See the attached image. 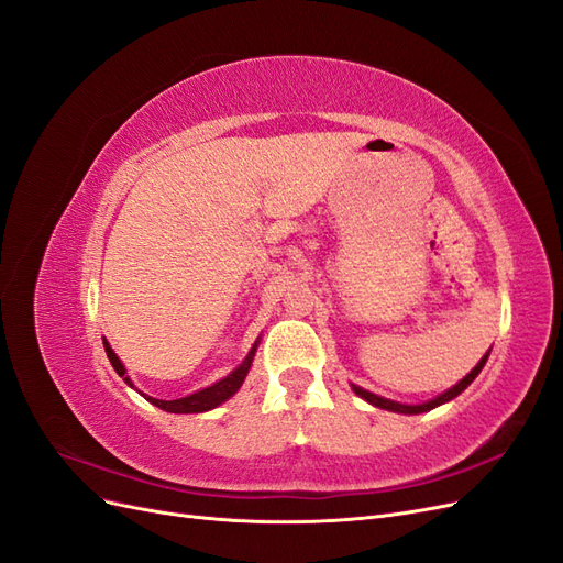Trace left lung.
I'll return each instance as SVG.
<instances>
[{"label": "left lung", "mask_w": 563, "mask_h": 563, "mask_svg": "<svg viewBox=\"0 0 563 563\" xmlns=\"http://www.w3.org/2000/svg\"><path fill=\"white\" fill-rule=\"evenodd\" d=\"M488 354H490V350L482 356L479 360V364H476L467 376L460 380V383H455L451 389H446L444 395H439V397H434L432 401H424V404H416V406H411V404H399V401H391V399H385V397H378V395H373V391H368V389H362V387H356V385H352V389L356 391V395H360L362 399H366L368 404H373V406H378V408H385V411H395V413H406V416H416V413H424V411H432V408H437V406H441V404H446V401H451V399H455L460 391L463 389H467V385L479 376L482 373V368H484V364H486V360H488Z\"/></svg>", "instance_id": "left-lung-1"}]
</instances>
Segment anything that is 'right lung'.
Here are the masks:
<instances>
[{
  "mask_svg": "<svg viewBox=\"0 0 563 563\" xmlns=\"http://www.w3.org/2000/svg\"><path fill=\"white\" fill-rule=\"evenodd\" d=\"M103 345H106V352H108V360H110L112 368L119 373V378H124V383H126L129 387H133L131 378L126 376V368H124L122 360H119V356L114 354V350L110 347V343H108L106 338H103ZM255 350H258V340H255V345H253L251 352L246 354V360H244L240 366H236V368L230 373V376H225L223 380L213 383L211 387H203V389L195 391V395H187V397L172 399V401L147 397V395H143V391H141V395H143L150 404H155L157 408H162V411H166V413H203V411H211V408H216V406H220L223 401H228V399L234 395V391L242 387V383H244V378H246V373H249V368H251Z\"/></svg>",
  "mask_w": 563,
  "mask_h": 563,
  "instance_id": "obj_1",
  "label": "right lung"
}]
</instances>
